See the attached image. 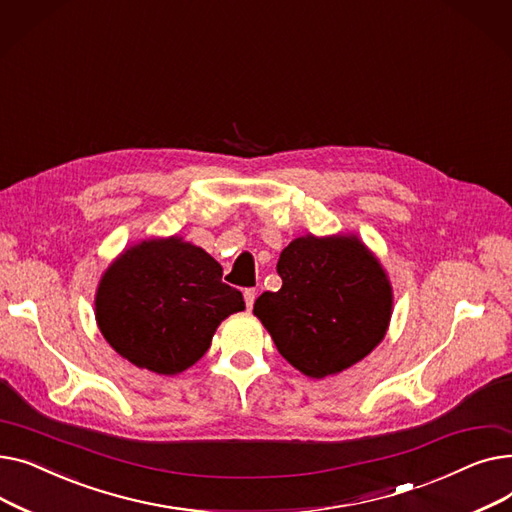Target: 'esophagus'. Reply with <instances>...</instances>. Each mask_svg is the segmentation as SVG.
Returning <instances> with one entry per match:
<instances>
[{
	"instance_id": "1",
	"label": "esophagus",
	"mask_w": 512,
	"mask_h": 512,
	"mask_svg": "<svg viewBox=\"0 0 512 512\" xmlns=\"http://www.w3.org/2000/svg\"><path fill=\"white\" fill-rule=\"evenodd\" d=\"M242 297H245L247 309H253V303H255V297H257V292H255V288H247L245 292H242Z\"/></svg>"
}]
</instances>
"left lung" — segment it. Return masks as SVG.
I'll return each mask as SVG.
<instances>
[{"label": "left lung", "mask_w": 512, "mask_h": 512, "mask_svg": "<svg viewBox=\"0 0 512 512\" xmlns=\"http://www.w3.org/2000/svg\"><path fill=\"white\" fill-rule=\"evenodd\" d=\"M276 270L282 288L263 292L253 313L301 373L317 380L340 373L382 342L392 288L359 238H294Z\"/></svg>", "instance_id": "1"}]
</instances>
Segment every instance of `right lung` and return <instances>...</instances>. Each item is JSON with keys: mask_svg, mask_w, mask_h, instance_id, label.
I'll return each instance as SVG.
<instances>
[{"mask_svg": "<svg viewBox=\"0 0 512 512\" xmlns=\"http://www.w3.org/2000/svg\"><path fill=\"white\" fill-rule=\"evenodd\" d=\"M245 309L222 282V265L180 238L128 249L99 282L95 313L103 338L132 365L174 375L197 363L215 328Z\"/></svg>", "mask_w": 512, "mask_h": 512, "instance_id": "right-lung-1", "label": "right lung"}]
</instances>
